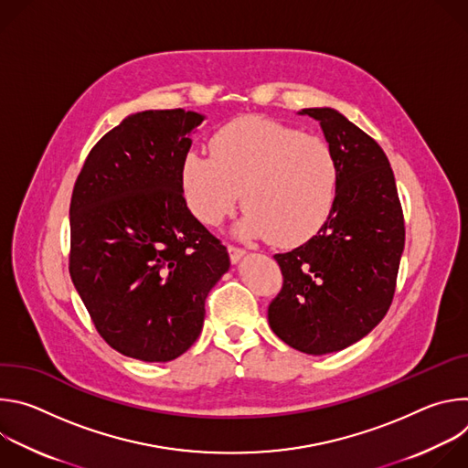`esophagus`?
<instances>
[{
    "label": "esophagus",
    "mask_w": 468,
    "mask_h": 468,
    "mask_svg": "<svg viewBox=\"0 0 468 468\" xmlns=\"http://www.w3.org/2000/svg\"><path fill=\"white\" fill-rule=\"evenodd\" d=\"M228 251H229V259H231V262H239V261L246 255V250L237 248V246H233V244H229V246H228Z\"/></svg>",
    "instance_id": "obj_1"
}]
</instances>
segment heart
I'll use <instances>...</instances> for the list:
<instances>
[{
	"label": "heart",
	"instance_id": "b5f03b06",
	"mask_svg": "<svg viewBox=\"0 0 468 468\" xmlns=\"http://www.w3.org/2000/svg\"><path fill=\"white\" fill-rule=\"evenodd\" d=\"M211 157L188 152L179 168L185 204L207 226H218L239 204L237 231L292 246L313 237L337 197L339 168L329 144L261 116L237 118L209 141Z\"/></svg>",
	"mask_w": 468,
	"mask_h": 468
}]
</instances>
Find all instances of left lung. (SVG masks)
Here are the masks:
<instances>
[{"label": "left lung", "instance_id": "left-lung-1", "mask_svg": "<svg viewBox=\"0 0 468 468\" xmlns=\"http://www.w3.org/2000/svg\"><path fill=\"white\" fill-rule=\"evenodd\" d=\"M300 114L320 123L335 155L337 197L314 237L274 255L283 287L269 305V324L294 350L324 356L357 343L387 314L406 228L379 144L335 109H302Z\"/></svg>", "mask_w": 468, "mask_h": 468}]
</instances>
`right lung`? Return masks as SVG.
Returning <instances> with one entry per match:
<instances>
[{
	"mask_svg": "<svg viewBox=\"0 0 468 468\" xmlns=\"http://www.w3.org/2000/svg\"><path fill=\"white\" fill-rule=\"evenodd\" d=\"M204 114H129L90 150L70 202V276L116 352L166 363L199 337L226 246L186 207L179 168Z\"/></svg>",
	"mask_w": 468,
	"mask_h": 468,
	"instance_id": "1",
	"label": "right lung"
}]
</instances>
